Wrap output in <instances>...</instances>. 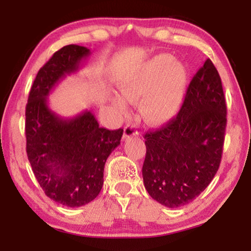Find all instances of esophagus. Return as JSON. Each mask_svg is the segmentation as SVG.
Masks as SVG:
<instances>
[{
    "label": "esophagus",
    "instance_id": "obj_1",
    "mask_svg": "<svg viewBox=\"0 0 251 251\" xmlns=\"http://www.w3.org/2000/svg\"><path fill=\"white\" fill-rule=\"evenodd\" d=\"M138 131L136 129V127L133 125H127L124 128V135H123V139H127L129 137H134V136H137Z\"/></svg>",
    "mask_w": 251,
    "mask_h": 251
}]
</instances>
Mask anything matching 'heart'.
<instances>
[{
  "instance_id": "obj_1",
  "label": "heart",
  "mask_w": 251,
  "mask_h": 251,
  "mask_svg": "<svg viewBox=\"0 0 251 251\" xmlns=\"http://www.w3.org/2000/svg\"><path fill=\"white\" fill-rule=\"evenodd\" d=\"M188 72L171 54H158L122 76L118 83L121 95L114 99L118 108L125 101H135L142 96L138 114L144 123L158 126L176 115L184 100Z\"/></svg>"
}]
</instances>
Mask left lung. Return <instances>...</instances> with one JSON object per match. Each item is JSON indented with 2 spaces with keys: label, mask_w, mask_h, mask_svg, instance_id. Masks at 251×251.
<instances>
[{
  "label": "left lung",
  "mask_w": 251,
  "mask_h": 251,
  "mask_svg": "<svg viewBox=\"0 0 251 251\" xmlns=\"http://www.w3.org/2000/svg\"><path fill=\"white\" fill-rule=\"evenodd\" d=\"M226 115L222 79L208 58L190 82L176 118L145 135L143 179L152 199L176 208L206 189L222 160Z\"/></svg>",
  "instance_id": "1"
}]
</instances>
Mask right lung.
Here are the masks:
<instances>
[{"label": "right lung", "mask_w": 251, "mask_h": 251, "mask_svg": "<svg viewBox=\"0 0 251 251\" xmlns=\"http://www.w3.org/2000/svg\"><path fill=\"white\" fill-rule=\"evenodd\" d=\"M90 49L66 45L37 73L25 110L26 152L45 195L67 207H80L100 194L106 159L121 144L123 129L100 127L91 110L64 117L50 107L49 96L66 75L80 70Z\"/></svg>", "instance_id": "1"}]
</instances>
